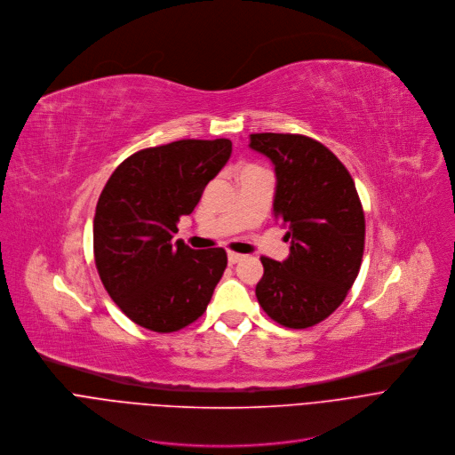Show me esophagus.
I'll list each match as a JSON object with an SVG mask.
<instances>
[{
	"instance_id": "esophagus-1",
	"label": "esophagus",
	"mask_w": 455,
	"mask_h": 455,
	"mask_svg": "<svg viewBox=\"0 0 455 455\" xmlns=\"http://www.w3.org/2000/svg\"><path fill=\"white\" fill-rule=\"evenodd\" d=\"M243 258V254H240V252H233V251H229L228 252V259H229V263H236V261H240Z\"/></svg>"
}]
</instances>
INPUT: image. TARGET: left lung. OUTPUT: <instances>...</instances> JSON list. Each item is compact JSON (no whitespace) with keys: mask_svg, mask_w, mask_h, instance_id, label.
Wrapping results in <instances>:
<instances>
[{"mask_svg":"<svg viewBox=\"0 0 455 455\" xmlns=\"http://www.w3.org/2000/svg\"><path fill=\"white\" fill-rule=\"evenodd\" d=\"M249 147L276 172L275 219L289 231L283 261L261 256L256 298L285 328H310L331 315L356 280L366 220L346 166L323 143L303 134H251Z\"/></svg>","mask_w":455,"mask_h":455,"instance_id":"8db88e82","label":"left lung"}]
</instances>
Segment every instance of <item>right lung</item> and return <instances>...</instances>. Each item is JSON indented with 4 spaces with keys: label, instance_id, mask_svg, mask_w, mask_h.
Returning <instances> with one entry per match:
<instances>
[{
    "label": "right lung",
    "instance_id": "right-lung-1",
    "mask_svg": "<svg viewBox=\"0 0 455 455\" xmlns=\"http://www.w3.org/2000/svg\"><path fill=\"white\" fill-rule=\"evenodd\" d=\"M231 148L226 138L143 148L104 187L93 220L95 263L108 294L136 324L170 333L206 312L228 254L222 247L196 251L172 238Z\"/></svg>",
    "mask_w": 455,
    "mask_h": 455
}]
</instances>
